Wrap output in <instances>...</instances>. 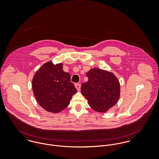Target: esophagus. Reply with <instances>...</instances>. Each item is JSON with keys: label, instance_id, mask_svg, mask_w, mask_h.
Wrapping results in <instances>:
<instances>
[{"label": "esophagus", "instance_id": "1", "mask_svg": "<svg viewBox=\"0 0 159 159\" xmlns=\"http://www.w3.org/2000/svg\"><path fill=\"white\" fill-rule=\"evenodd\" d=\"M75 86L76 88V89L78 90V91H80V88H81V84H79V83H76L75 84Z\"/></svg>", "mask_w": 159, "mask_h": 159}]
</instances>
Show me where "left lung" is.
I'll return each mask as SVG.
<instances>
[{
	"label": "left lung",
	"instance_id": "1",
	"mask_svg": "<svg viewBox=\"0 0 159 159\" xmlns=\"http://www.w3.org/2000/svg\"><path fill=\"white\" fill-rule=\"evenodd\" d=\"M88 81L81 84V91L91 108L107 112L115 105L120 97V83L113 73L100 68L87 72Z\"/></svg>",
	"mask_w": 159,
	"mask_h": 159
}]
</instances>
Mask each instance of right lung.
<instances>
[{
    "instance_id": "right-lung-1",
    "label": "right lung",
    "mask_w": 159,
    "mask_h": 159,
    "mask_svg": "<svg viewBox=\"0 0 159 159\" xmlns=\"http://www.w3.org/2000/svg\"><path fill=\"white\" fill-rule=\"evenodd\" d=\"M62 63L48 61L39 68L32 80V86L39 104L46 111L58 113L70 104L77 92L70 81V73L63 70Z\"/></svg>"
}]
</instances>
